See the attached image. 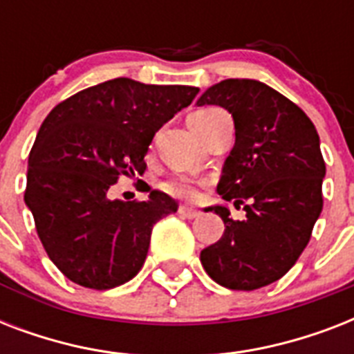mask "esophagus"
Listing matches in <instances>:
<instances>
[{
    "label": "esophagus",
    "mask_w": 354,
    "mask_h": 354,
    "mask_svg": "<svg viewBox=\"0 0 354 354\" xmlns=\"http://www.w3.org/2000/svg\"><path fill=\"white\" fill-rule=\"evenodd\" d=\"M178 213L182 216H185V218H196V216H200V211L191 209L187 205H180V207H178Z\"/></svg>",
    "instance_id": "34e87169"
}]
</instances>
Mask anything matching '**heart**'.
Masks as SVG:
<instances>
[{"label": "heart", "mask_w": 354, "mask_h": 354, "mask_svg": "<svg viewBox=\"0 0 354 354\" xmlns=\"http://www.w3.org/2000/svg\"><path fill=\"white\" fill-rule=\"evenodd\" d=\"M213 112H216L215 108H204V110H198V112H194L193 115L189 118V122L202 121V119L209 118ZM163 189H165L167 193L171 194V196H176V198L193 200L194 196H196V187H194L193 183L189 182V180H185V178H172V180L163 183Z\"/></svg>", "instance_id": "obj_1"}]
</instances>
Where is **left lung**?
Segmentation results:
<instances>
[{
    "label": "left lung",
    "mask_w": 354,
    "mask_h": 354,
    "mask_svg": "<svg viewBox=\"0 0 354 354\" xmlns=\"http://www.w3.org/2000/svg\"><path fill=\"white\" fill-rule=\"evenodd\" d=\"M196 104H218L233 115L235 147L216 191L246 211L233 221L224 205L205 209L215 211L226 230L200 261L218 285L255 290L296 264L322 213L325 161L318 132L301 108L259 80H222Z\"/></svg>",
    "instance_id": "8db88e82"
}]
</instances>
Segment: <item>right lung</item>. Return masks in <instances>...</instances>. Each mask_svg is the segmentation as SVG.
Returning a JSON list of instances; mask_svg holds the SVG:
<instances>
[{
    "mask_svg": "<svg viewBox=\"0 0 354 354\" xmlns=\"http://www.w3.org/2000/svg\"><path fill=\"white\" fill-rule=\"evenodd\" d=\"M198 91L121 77L75 93L41 122L24 198L47 255L69 281L108 290L141 270L152 227L178 204L150 187L145 202L110 200L108 189L147 171L154 133Z\"/></svg>",
    "mask_w": 354,
    "mask_h": 354,
    "instance_id": "add662e5",
    "label": "right lung"
}]
</instances>
